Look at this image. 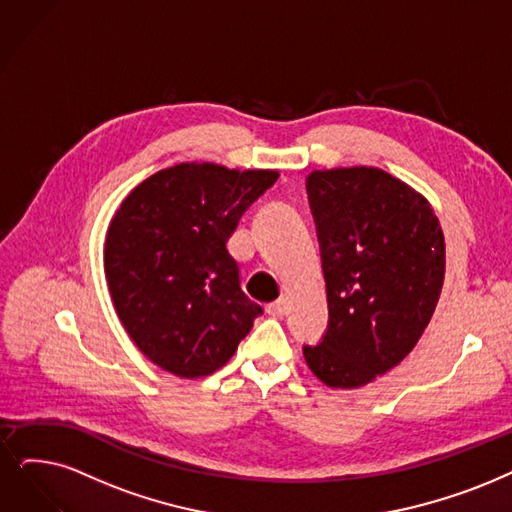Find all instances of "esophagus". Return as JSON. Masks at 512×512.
Segmentation results:
<instances>
[{
  "label": "esophagus",
  "instance_id": "34e87169",
  "mask_svg": "<svg viewBox=\"0 0 512 512\" xmlns=\"http://www.w3.org/2000/svg\"><path fill=\"white\" fill-rule=\"evenodd\" d=\"M288 309H290L288 298H281V300H275V302L267 304V313L271 317H285V315H288Z\"/></svg>",
  "mask_w": 512,
  "mask_h": 512
}]
</instances>
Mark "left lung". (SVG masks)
I'll use <instances>...</instances> for the list:
<instances>
[{
	"instance_id": "left-lung-1",
	"label": "left lung",
	"mask_w": 512,
	"mask_h": 512,
	"mask_svg": "<svg viewBox=\"0 0 512 512\" xmlns=\"http://www.w3.org/2000/svg\"><path fill=\"white\" fill-rule=\"evenodd\" d=\"M321 243L330 325L304 346L330 388H361L412 353L445 277V239L428 199L374 166L306 178Z\"/></svg>"
}]
</instances>
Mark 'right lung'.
<instances>
[{
    "mask_svg": "<svg viewBox=\"0 0 512 512\" xmlns=\"http://www.w3.org/2000/svg\"><path fill=\"white\" fill-rule=\"evenodd\" d=\"M277 178V170L176 163L142 180L113 214L102 252L111 300L161 370L210 376L250 334L262 309L243 294L227 241Z\"/></svg>",
    "mask_w": 512,
    "mask_h": 512,
    "instance_id": "obj_1",
    "label": "right lung"
}]
</instances>
